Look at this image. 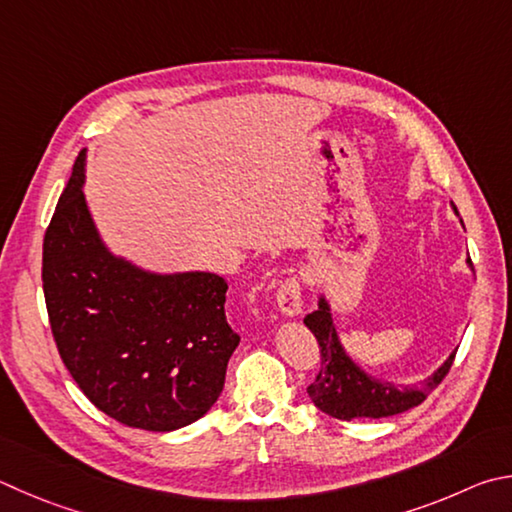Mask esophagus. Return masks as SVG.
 <instances>
[{"instance_id": "34e87169", "label": "esophagus", "mask_w": 512, "mask_h": 512, "mask_svg": "<svg viewBox=\"0 0 512 512\" xmlns=\"http://www.w3.org/2000/svg\"><path fill=\"white\" fill-rule=\"evenodd\" d=\"M277 306H280V311L288 318H297V315L302 313V288L297 284V280H286L280 291H277Z\"/></svg>"}]
</instances>
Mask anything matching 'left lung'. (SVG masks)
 <instances>
[{
	"label": "left lung",
	"mask_w": 512,
	"mask_h": 512,
	"mask_svg": "<svg viewBox=\"0 0 512 512\" xmlns=\"http://www.w3.org/2000/svg\"><path fill=\"white\" fill-rule=\"evenodd\" d=\"M452 210L454 215H459L454 203ZM468 266L472 268L470 257ZM304 324L311 329L315 340H318L322 356L320 374L315 378V383L306 387V392H309V398L320 412L340 418V421H351V418H385L421 405L427 394L448 374L454 353H457V349H454L432 376L421 380V385H396L367 374L358 362H353L347 349L342 347L338 329L333 324L331 304L324 293L318 297V311L306 315Z\"/></svg>",
	"instance_id": "obj_1"
}]
</instances>
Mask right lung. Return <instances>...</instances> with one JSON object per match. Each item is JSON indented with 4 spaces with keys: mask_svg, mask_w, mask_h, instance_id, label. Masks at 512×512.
<instances>
[{
    "mask_svg": "<svg viewBox=\"0 0 512 512\" xmlns=\"http://www.w3.org/2000/svg\"><path fill=\"white\" fill-rule=\"evenodd\" d=\"M85 167L82 150L44 235L55 345L100 412L138 430H179L217 403L239 345L224 311L228 284L206 271L154 273L111 253L82 192Z\"/></svg>",
    "mask_w": 512,
    "mask_h": 512,
    "instance_id": "right-lung-1",
    "label": "right lung"
}]
</instances>
